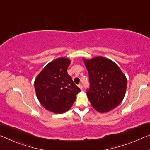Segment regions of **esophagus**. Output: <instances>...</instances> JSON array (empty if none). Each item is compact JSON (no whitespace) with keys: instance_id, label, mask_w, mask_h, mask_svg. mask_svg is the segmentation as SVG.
<instances>
[{"instance_id":"34e87169","label":"esophagus","mask_w":150,"mask_h":150,"mask_svg":"<svg viewBox=\"0 0 150 150\" xmlns=\"http://www.w3.org/2000/svg\"><path fill=\"white\" fill-rule=\"evenodd\" d=\"M78 87H79L81 89H83V85H82L81 84H79V85H78Z\"/></svg>"}]
</instances>
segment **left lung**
<instances>
[{"mask_svg":"<svg viewBox=\"0 0 150 150\" xmlns=\"http://www.w3.org/2000/svg\"><path fill=\"white\" fill-rule=\"evenodd\" d=\"M85 64L89 73L87 96L93 108L101 113L116 108L126 91L125 75L113 61L102 57L85 60Z\"/></svg>","mask_w":150,"mask_h":150,"instance_id":"8db88e82","label":"left lung"}]
</instances>
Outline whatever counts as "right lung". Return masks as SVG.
Returning <instances> with one entry per match:
<instances>
[{
    "mask_svg": "<svg viewBox=\"0 0 150 150\" xmlns=\"http://www.w3.org/2000/svg\"><path fill=\"white\" fill-rule=\"evenodd\" d=\"M70 60L59 58L49 63L35 81L37 98L45 109L54 113L67 111L81 89L67 73Z\"/></svg>",
    "mask_w": 150,
    "mask_h": 150,
    "instance_id": "right-lung-1",
    "label": "right lung"
}]
</instances>
